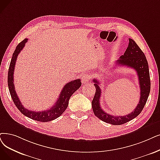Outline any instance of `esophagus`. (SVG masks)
I'll list each match as a JSON object with an SVG mask.
<instances>
[{
	"label": "esophagus",
	"mask_w": 160,
	"mask_h": 160,
	"mask_svg": "<svg viewBox=\"0 0 160 160\" xmlns=\"http://www.w3.org/2000/svg\"><path fill=\"white\" fill-rule=\"evenodd\" d=\"M82 81L83 82H88L90 81V78H89V75L87 74H85L82 76L81 78Z\"/></svg>",
	"instance_id": "34e87169"
}]
</instances>
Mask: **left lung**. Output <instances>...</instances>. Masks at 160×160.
I'll use <instances>...</instances> for the list:
<instances>
[{
  "label": "left lung",
  "instance_id": "8db88e82",
  "mask_svg": "<svg viewBox=\"0 0 160 160\" xmlns=\"http://www.w3.org/2000/svg\"><path fill=\"white\" fill-rule=\"evenodd\" d=\"M129 45L124 54L120 56L117 63L119 66H125L135 69L137 73L139 81L140 97L137 106L131 113L123 116H114L106 113L100 104L101 97V89L99 87V81L94 79L96 92L92 101V108L96 116L106 123L114 125L124 124L135 118L142 112L148 100L150 91V79L148 68V63L146 56L142 50L139 48L137 44L132 39H129Z\"/></svg>",
  "mask_w": 160,
  "mask_h": 160
}]
</instances>
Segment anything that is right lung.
<instances>
[{
  "label": "right lung",
  "instance_id": "add662e5",
  "mask_svg": "<svg viewBox=\"0 0 160 160\" xmlns=\"http://www.w3.org/2000/svg\"><path fill=\"white\" fill-rule=\"evenodd\" d=\"M28 39H25L21 42L19 43L14 50L13 55H12L8 73V85L9 91L14 104L24 116L37 121L47 122V121L58 118L66 110L70 97L81 87V79H78L66 83V85L62 89L59 98L56 100L55 104L53 107H51L49 110L35 112L29 110L24 108L15 91L14 84V72L17 57L21 52V50L23 48L25 43L28 42Z\"/></svg>",
  "mask_w": 160,
  "mask_h": 160
}]
</instances>
